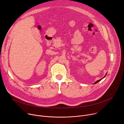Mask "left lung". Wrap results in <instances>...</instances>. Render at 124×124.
<instances>
[{
    "label": "left lung",
    "instance_id": "8db88e82",
    "mask_svg": "<svg viewBox=\"0 0 124 124\" xmlns=\"http://www.w3.org/2000/svg\"><path fill=\"white\" fill-rule=\"evenodd\" d=\"M106 75H107V73H106V75H105V76H104V77H103V78H104V77H105V76H106ZM102 78H101V79H100V80H98V81H96V82H95V83H94V84H96V83H98V82H99V81H101V80H102Z\"/></svg>",
    "mask_w": 124,
    "mask_h": 124
}]
</instances>
